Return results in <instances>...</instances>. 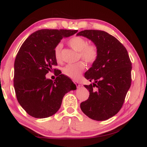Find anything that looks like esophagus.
<instances>
[{
	"label": "esophagus",
	"instance_id": "1",
	"mask_svg": "<svg viewBox=\"0 0 147 147\" xmlns=\"http://www.w3.org/2000/svg\"><path fill=\"white\" fill-rule=\"evenodd\" d=\"M73 82H74V83L76 85V87L78 88H80V83L78 82H76V81H73Z\"/></svg>",
	"mask_w": 147,
	"mask_h": 147
}]
</instances>
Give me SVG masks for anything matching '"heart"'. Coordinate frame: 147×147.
<instances>
[{"instance_id": "1", "label": "heart", "mask_w": 147, "mask_h": 147, "mask_svg": "<svg viewBox=\"0 0 147 147\" xmlns=\"http://www.w3.org/2000/svg\"><path fill=\"white\" fill-rule=\"evenodd\" d=\"M67 43L74 51L79 52L80 57L87 64L93 63L97 58L98 50L96 45L93 44L88 45L86 40L82 36H75L72 37L68 40ZM62 48L61 43H59L54 49V55L57 61L61 59ZM85 67V64L82 62L74 64H67L63 68L62 73L70 78L76 80L80 78Z\"/></svg>"}]
</instances>
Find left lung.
Segmentation results:
<instances>
[{"instance_id": "obj_1", "label": "left lung", "mask_w": 147, "mask_h": 147, "mask_svg": "<svg viewBox=\"0 0 147 147\" xmlns=\"http://www.w3.org/2000/svg\"><path fill=\"white\" fill-rule=\"evenodd\" d=\"M76 35L90 40L98 50L97 58L85 73L93 85H84L90 96L81 103V109L92 119L105 121L120 111L130 88L132 67L128 53L117 38L104 31L86 30Z\"/></svg>"}]
</instances>
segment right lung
<instances>
[{
  "instance_id": "obj_1",
  "label": "right lung",
  "mask_w": 147,
  "mask_h": 147,
  "mask_svg": "<svg viewBox=\"0 0 147 147\" xmlns=\"http://www.w3.org/2000/svg\"><path fill=\"white\" fill-rule=\"evenodd\" d=\"M77 32L40 30L31 34L19 50L14 61V87L19 104L31 116H52L60 109L65 93L76 89L64 74L57 75L54 82L45 75L57 64L55 46Z\"/></svg>"
}]
</instances>
